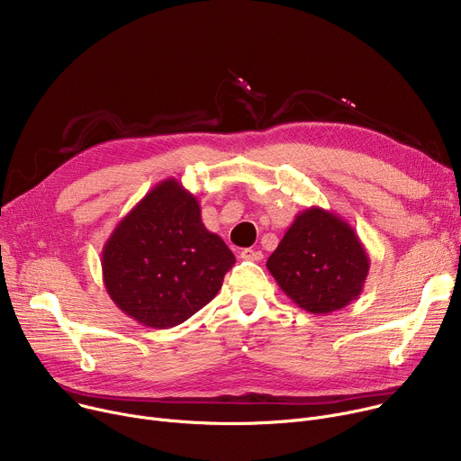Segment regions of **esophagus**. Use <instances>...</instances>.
I'll list each match as a JSON object with an SVG mask.
<instances>
[{
  "label": "esophagus",
  "mask_w": 461,
  "mask_h": 461,
  "mask_svg": "<svg viewBox=\"0 0 461 461\" xmlns=\"http://www.w3.org/2000/svg\"><path fill=\"white\" fill-rule=\"evenodd\" d=\"M240 258L244 261H261L263 259V252L261 250H252V249H244L240 252Z\"/></svg>",
  "instance_id": "34e87169"
}]
</instances>
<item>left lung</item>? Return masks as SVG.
I'll use <instances>...</instances> for the list:
<instances>
[{
  "mask_svg": "<svg viewBox=\"0 0 461 461\" xmlns=\"http://www.w3.org/2000/svg\"><path fill=\"white\" fill-rule=\"evenodd\" d=\"M267 268L298 308L328 315L361 294L371 259L345 219L313 205L296 214Z\"/></svg>",
  "mask_w": 461,
  "mask_h": 461,
  "instance_id": "obj_1",
  "label": "left lung"
}]
</instances>
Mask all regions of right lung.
Instances as JSON below:
<instances>
[{
  "instance_id": "right-lung-1",
  "label": "right lung",
  "mask_w": 461,
  "mask_h": 461,
  "mask_svg": "<svg viewBox=\"0 0 461 461\" xmlns=\"http://www.w3.org/2000/svg\"><path fill=\"white\" fill-rule=\"evenodd\" d=\"M235 256L202 222L194 194L168 177L113 230L102 272L111 300L149 328L185 322L222 287Z\"/></svg>"
}]
</instances>
